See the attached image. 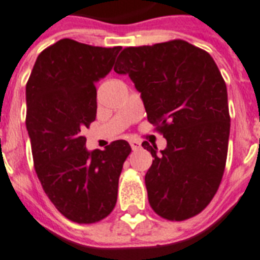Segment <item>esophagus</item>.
<instances>
[{
  "label": "esophagus",
  "instance_id": "34e87169",
  "mask_svg": "<svg viewBox=\"0 0 260 260\" xmlns=\"http://www.w3.org/2000/svg\"><path fill=\"white\" fill-rule=\"evenodd\" d=\"M130 146H132L133 150H138L141 147V143L138 141H130Z\"/></svg>",
  "mask_w": 260,
  "mask_h": 260
}]
</instances>
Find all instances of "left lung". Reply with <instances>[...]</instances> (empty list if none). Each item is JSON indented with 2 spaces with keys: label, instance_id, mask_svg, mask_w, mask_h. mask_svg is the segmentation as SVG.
Returning <instances> with one entry per match:
<instances>
[{
  "label": "left lung",
  "instance_id": "obj_1",
  "mask_svg": "<svg viewBox=\"0 0 260 260\" xmlns=\"http://www.w3.org/2000/svg\"><path fill=\"white\" fill-rule=\"evenodd\" d=\"M114 71L128 75L141 92L147 120L166 147L145 141L153 155L145 176L157 215L181 221L200 213L219 189L227 161V86L215 60L184 40L124 48Z\"/></svg>",
  "mask_w": 260,
  "mask_h": 260
}]
</instances>
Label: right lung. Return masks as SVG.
I'll return each mask as SVG.
<instances>
[{
	"mask_svg": "<svg viewBox=\"0 0 260 260\" xmlns=\"http://www.w3.org/2000/svg\"><path fill=\"white\" fill-rule=\"evenodd\" d=\"M120 49L63 39L39 55L26 83V130L37 177L56 209L75 223H96L111 213L132 151L123 140L88 151L83 136L96 117L95 83L111 71Z\"/></svg>",
	"mask_w": 260,
	"mask_h": 260,
	"instance_id": "obj_1",
	"label": "right lung"
}]
</instances>
